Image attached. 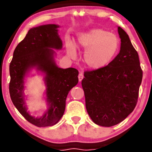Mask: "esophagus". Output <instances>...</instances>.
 I'll return each instance as SVG.
<instances>
[{"instance_id":"34e87169","label":"esophagus","mask_w":152,"mask_h":152,"mask_svg":"<svg viewBox=\"0 0 152 152\" xmlns=\"http://www.w3.org/2000/svg\"><path fill=\"white\" fill-rule=\"evenodd\" d=\"M83 78H84V75H83V74L82 73V72H80V73L79 74V75H78L79 82H82V80Z\"/></svg>"}]
</instances>
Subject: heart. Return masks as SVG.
Here are the masks:
<instances>
[{
    "label": "heart",
    "instance_id": "heart-1",
    "mask_svg": "<svg viewBox=\"0 0 152 152\" xmlns=\"http://www.w3.org/2000/svg\"><path fill=\"white\" fill-rule=\"evenodd\" d=\"M79 50H86L84 61L91 69H99L104 67L113 59L119 46L118 37L102 29L95 28L84 32L78 37L75 43ZM68 54L75 57V47L72 42L67 43Z\"/></svg>",
    "mask_w": 152,
    "mask_h": 152
}]
</instances>
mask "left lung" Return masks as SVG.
I'll use <instances>...</instances> for the list:
<instances>
[{
    "instance_id": "1",
    "label": "left lung",
    "mask_w": 152,
    "mask_h": 152,
    "mask_svg": "<svg viewBox=\"0 0 152 152\" xmlns=\"http://www.w3.org/2000/svg\"><path fill=\"white\" fill-rule=\"evenodd\" d=\"M120 50L99 69L84 72L82 86L86 111L93 122L111 126L125 119L136 107L142 70L138 54L123 29L118 28Z\"/></svg>"
}]
</instances>
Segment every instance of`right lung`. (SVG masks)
<instances>
[{
    "mask_svg": "<svg viewBox=\"0 0 152 152\" xmlns=\"http://www.w3.org/2000/svg\"><path fill=\"white\" fill-rule=\"evenodd\" d=\"M58 25H43L31 28L14 51L10 65V94L19 113L34 125L53 126L64 113L66 99L72 87L78 83V70L73 68H59L55 61L54 50L62 48L58 34ZM33 67L45 74L47 101L49 108L40 118L32 116L26 111L24 95V76Z\"/></svg>",
    "mask_w": 152,
    "mask_h": 152,
    "instance_id": "add662e5",
    "label": "right lung"
}]
</instances>
